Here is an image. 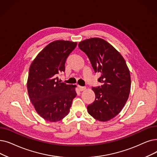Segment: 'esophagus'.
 <instances>
[{"label": "esophagus", "instance_id": "esophagus-1", "mask_svg": "<svg viewBox=\"0 0 157 157\" xmlns=\"http://www.w3.org/2000/svg\"><path fill=\"white\" fill-rule=\"evenodd\" d=\"M78 88H79V90L80 91H83V90H85L86 89V87H85V86H81L78 85Z\"/></svg>", "mask_w": 157, "mask_h": 157}]
</instances>
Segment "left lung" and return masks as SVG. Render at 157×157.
I'll return each mask as SVG.
<instances>
[{
  "mask_svg": "<svg viewBox=\"0 0 157 157\" xmlns=\"http://www.w3.org/2000/svg\"><path fill=\"white\" fill-rule=\"evenodd\" d=\"M78 47L90 59L94 72L101 73L98 81L101 85L92 88L95 98L87 106V111L99 121L110 120L121 111L130 92V74L125 60L112 45L99 38L83 40Z\"/></svg>",
  "mask_w": 157,
  "mask_h": 157,
  "instance_id": "8db88e82",
  "label": "left lung"
}]
</instances>
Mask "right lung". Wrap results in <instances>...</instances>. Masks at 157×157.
<instances>
[{"instance_id": "obj_1", "label": "right lung", "mask_w": 157, "mask_h": 157, "mask_svg": "<svg viewBox=\"0 0 157 157\" xmlns=\"http://www.w3.org/2000/svg\"><path fill=\"white\" fill-rule=\"evenodd\" d=\"M76 42L57 40L47 45L32 62L29 71L28 91L31 103L41 117L57 122L69 114L76 85L61 82L58 75L65 72V64Z\"/></svg>"}]
</instances>
